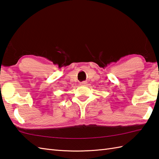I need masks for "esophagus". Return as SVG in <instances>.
I'll return each instance as SVG.
<instances>
[{
  "mask_svg": "<svg viewBox=\"0 0 159 159\" xmlns=\"http://www.w3.org/2000/svg\"><path fill=\"white\" fill-rule=\"evenodd\" d=\"M81 84H82V85H85V84H86V82H85V81H84V82H81Z\"/></svg>",
  "mask_w": 159,
  "mask_h": 159,
  "instance_id": "obj_1",
  "label": "esophagus"
}]
</instances>
